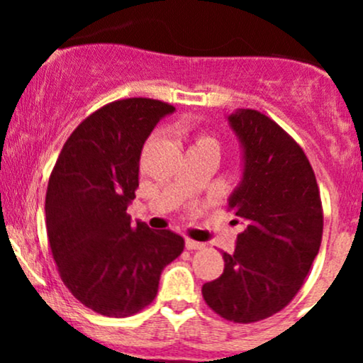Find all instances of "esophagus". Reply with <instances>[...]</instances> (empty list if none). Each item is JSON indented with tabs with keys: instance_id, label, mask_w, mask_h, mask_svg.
<instances>
[{
	"instance_id": "obj_1",
	"label": "esophagus",
	"mask_w": 363,
	"mask_h": 363,
	"mask_svg": "<svg viewBox=\"0 0 363 363\" xmlns=\"http://www.w3.org/2000/svg\"><path fill=\"white\" fill-rule=\"evenodd\" d=\"M205 247V244L198 242V240H193V239H186V249H189V251H199V249Z\"/></svg>"
}]
</instances>
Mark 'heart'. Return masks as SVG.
<instances>
[{"label":"heart","mask_w":363,"mask_h":363,"mask_svg":"<svg viewBox=\"0 0 363 363\" xmlns=\"http://www.w3.org/2000/svg\"><path fill=\"white\" fill-rule=\"evenodd\" d=\"M193 147L191 148H198V147H218L216 145V140L213 136L206 135V133H194L193 135Z\"/></svg>","instance_id":"1"}]
</instances>
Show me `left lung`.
<instances>
[{
	"mask_svg": "<svg viewBox=\"0 0 363 363\" xmlns=\"http://www.w3.org/2000/svg\"><path fill=\"white\" fill-rule=\"evenodd\" d=\"M228 123L244 148L242 182L228 210L245 228L201 294L223 319L247 324L280 312L302 289L323 239V203L309 158L285 129L254 109Z\"/></svg>",
	"mask_w": 363,
	"mask_h": 363,
	"instance_id": "8db88e82",
	"label": "left lung"
}]
</instances>
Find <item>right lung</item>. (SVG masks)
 Returning <instances> with one entry per match:
<instances>
[{"mask_svg":"<svg viewBox=\"0 0 363 363\" xmlns=\"http://www.w3.org/2000/svg\"><path fill=\"white\" fill-rule=\"evenodd\" d=\"M176 107L155 99L116 101L91 112L66 140L45 193V227L57 273L77 301L128 318L157 297L162 269L184 239L131 223L145 140Z\"/></svg>","mask_w":363,"mask_h":363,"instance_id":"right-lung-1","label":"right lung"}]
</instances>
